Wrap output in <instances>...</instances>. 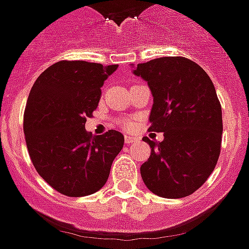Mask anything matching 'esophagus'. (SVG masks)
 Instances as JSON below:
<instances>
[{"mask_svg":"<svg viewBox=\"0 0 249 249\" xmlns=\"http://www.w3.org/2000/svg\"><path fill=\"white\" fill-rule=\"evenodd\" d=\"M124 141H125V143H126V144H130V143H134L135 141H137V138L131 137V135H125Z\"/></svg>","mask_w":249,"mask_h":249,"instance_id":"34e87169","label":"esophagus"}]
</instances>
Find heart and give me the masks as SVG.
<instances>
[{"label":"heart","mask_w":249,"mask_h":249,"mask_svg":"<svg viewBox=\"0 0 249 249\" xmlns=\"http://www.w3.org/2000/svg\"><path fill=\"white\" fill-rule=\"evenodd\" d=\"M121 126H123L125 130H130V129H133V126H134V125H133V123H131L130 120H125L121 123Z\"/></svg>","instance_id":"obj_1"}]
</instances>
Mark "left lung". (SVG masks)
<instances>
[{
	"label": "left lung",
	"mask_w": 249,
	"mask_h": 249,
	"mask_svg": "<svg viewBox=\"0 0 249 249\" xmlns=\"http://www.w3.org/2000/svg\"><path fill=\"white\" fill-rule=\"evenodd\" d=\"M133 72L152 92L148 130L163 133L162 142L143 138L151 147L141 166L143 181L160 197H187L209 179L220 156L223 114L213 83L179 56L138 64Z\"/></svg>",
	"instance_id": "left-lung-1"
}]
</instances>
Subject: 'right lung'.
<instances>
[{
  "instance_id": "add662e5",
  "label": "right lung",
  "mask_w": 249,
  "mask_h": 249,
  "mask_svg": "<svg viewBox=\"0 0 249 249\" xmlns=\"http://www.w3.org/2000/svg\"><path fill=\"white\" fill-rule=\"evenodd\" d=\"M118 69L87 61H58L44 70L30 89L24 134L40 177L69 197L100 191L123 149L118 130L93 137L86 130L101 98V87Z\"/></svg>"
}]
</instances>
